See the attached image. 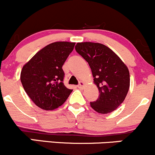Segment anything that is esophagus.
Segmentation results:
<instances>
[{"label": "esophagus", "instance_id": "esophagus-1", "mask_svg": "<svg viewBox=\"0 0 155 155\" xmlns=\"http://www.w3.org/2000/svg\"><path fill=\"white\" fill-rule=\"evenodd\" d=\"M84 86V83L83 82H79V85H78V87H79V88H83Z\"/></svg>", "mask_w": 155, "mask_h": 155}]
</instances>
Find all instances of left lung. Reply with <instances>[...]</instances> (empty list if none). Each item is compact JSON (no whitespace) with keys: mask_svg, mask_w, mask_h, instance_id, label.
I'll list each match as a JSON object with an SVG mask.
<instances>
[{"mask_svg":"<svg viewBox=\"0 0 155 155\" xmlns=\"http://www.w3.org/2000/svg\"><path fill=\"white\" fill-rule=\"evenodd\" d=\"M92 71L94 82L99 91V98L91 106L100 114L114 111L123 103L130 86L128 68L114 52L105 45L81 42L75 47Z\"/></svg>","mask_w":155,"mask_h":155,"instance_id":"obj_1","label":"left lung"}]
</instances>
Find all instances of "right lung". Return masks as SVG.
Returning a JSON list of instances; mask_svg holds the SVG:
<instances>
[{"instance_id":"1","label":"right lung","mask_w":155,"mask_h":155,"mask_svg":"<svg viewBox=\"0 0 155 155\" xmlns=\"http://www.w3.org/2000/svg\"><path fill=\"white\" fill-rule=\"evenodd\" d=\"M74 46V42L50 44L23 67L21 82L24 91L41 109L54 110L61 106L72 92L63 83L62 66Z\"/></svg>"}]
</instances>
